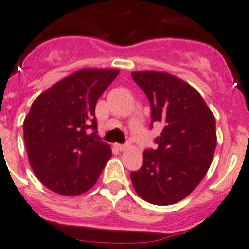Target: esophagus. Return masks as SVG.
I'll use <instances>...</instances> for the list:
<instances>
[{"mask_svg":"<svg viewBox=\"0 0 249 249\" xmlns=\"http://www.w3.org/2000/svg\"><path fill=\"white\" fill-rule=\"evenodd\" d=\"M115 147H117L118 151H125L127 148L126 144H115Z\"/></svg>","mask_w":249,"mask_h":249,"instance_id":"obj_1","label":"esophagus"}]
</instances>
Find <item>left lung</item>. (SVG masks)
<instances>
[{
	"instance_id": "left-lung-1",
	"label": "left lung",
	"mask_w": 249,
	"mask_h": 249,
	"mask_svg": "<svg viewBox=\"0 0 249 249\" xmlns=\"http://www.w3.org/2000/svg\"><path fill=\"white\" fill-rule=\"evenodd\" d=\"M135 83L151 103V127L161 123L157 149L143 152V164L132 171L141 198L157 206L189 196L208 171L216 147L215 118L202 96L181 79L160 71H134Z\"/></svg>"
}]
</instances>
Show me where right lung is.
I'll return each instance as SVG.
<instances>
[{
  "mask_svg": "<svg viewBox=\"0 0 249 249\" xmlns=\"http://www.w3.org/2000/svg\"><path fill=\"white\" fill-rule=\"evenodd\" d=\"M118 69H81L33 102L23 124L29 163L41 183L63 196H78L97 181L112 156L97 135V100Z\"/></svg>",
  "mask_w": 249,
  "mask_h": 249,
  "instance_id": "1",
  "label": "right lung"
}]
</instances>
